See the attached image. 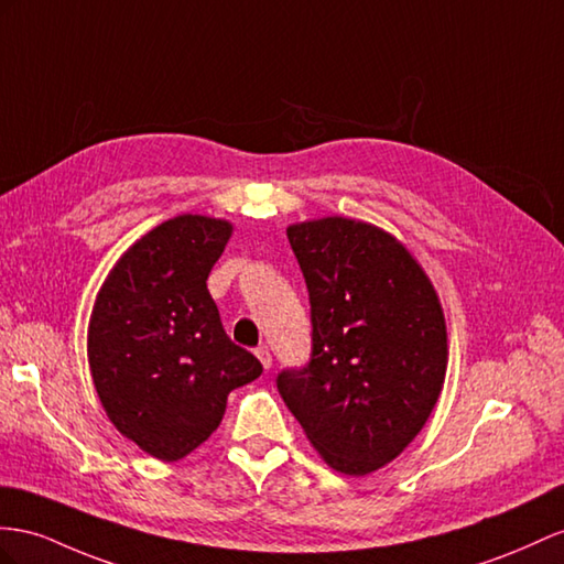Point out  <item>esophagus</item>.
Listing matches in <instances>:
<instances>
[{
    "mask_svg": "<svg viewBox=\"0 0 564 564\" xmlns=\"http://www.w3.org/2000/svg\"><path fill=\"white\" fill-rule=\"evenodd\" d=\"M254 355H257L259 362H262L264 369H271V352H269L267 345H259V348L254 350Z\"/></svg>",
    "mask_w": 564,
    "mask_h": 564,
    "instance_id": "1",
    "label": "esophagus"
}]
</instances>
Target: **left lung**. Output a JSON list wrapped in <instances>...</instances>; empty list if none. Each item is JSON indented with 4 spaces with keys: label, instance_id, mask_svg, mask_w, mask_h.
I'll return each mask as SVG.
<instances>
[{
    "label": "left lung",
    "instance_id": "1",
    "mask_svg": "<svg viewBox=\"0 0 564 564\" xmlns=\"http://www.w3.org/2000/svg\"><path fill=\"white\" fill-rule=\"evenodd\" d=\"M310 293L312 355L279 393L328 467L377 471L414 441L447 367L436 291L386 230L326 216L288 226Z\"/></svg>",
    "mask_w": 564,
    "mask_h": 564
}]
</instances>
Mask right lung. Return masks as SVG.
I'll use <instances>...</instances> for the list:
<instances>
[{"label": "right lung", "instance_id": "1", "mask_svg": "<svg viewBox=\"0 0 564 564\" xmlns=\"http://www.w3.org/2000/svg\"><path fill=\"white\" fill-rule=\"evenodd\" d=\"M234 226L181 214L152 228L99 288L88 359L111 424L148 455L176 462L221 424L234 388L262 373L226 336L207 291Z\"/></svg>", "mask_w": 564, "mask_h": 564}]
</instances>
